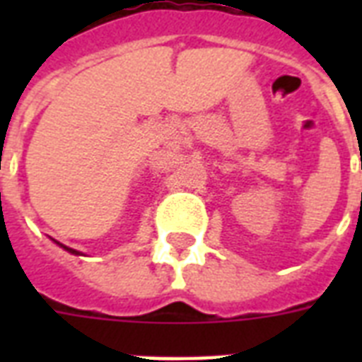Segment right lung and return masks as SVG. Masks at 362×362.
<instances>
[{
	"mask_svg": "<svg viewBox=\"0 0 362 362\" xmlns=\"http://www.w3.org/2000/svg\"><path fill=\"white\" fill-rule=\"evenodd\" d=\"M56 244H59V242H56ZM59 246L64 247V250H67L69 253H73V255H78V252H76V250H73V247H67V246H64V244H59Z\"/></svg>",
	"mask_w": 362,
	"mask_h": 362,
	"instance_id": "obj_1",
	"label": "right lung"
}]
</instances>
